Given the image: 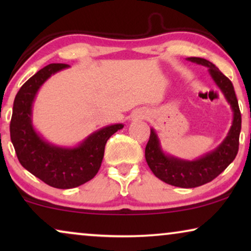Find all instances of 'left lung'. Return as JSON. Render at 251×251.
I'll return each mask as SVG.
<instances>
[{"mask_svg":"<svg viewBox=\"0 0 251 251\" xmlns=\"http://www.w3.org/2000/svg\"><path fill=\"white\" fill-rule=\"evenodd\" d=\"M187 59L209 68L211 77L231 105L233 122L227 136L217 149L193 161L181 160L164 154L159 137L154 129H151L150 139L145 149V159L150 169L164 183L183 188L201 186L221 175L238 154L241 131V113L232 82L209 60L199 57H190Z\"/></svg>","mask_w":251,"mask_h":251,"instance_id":"obj_1","label":"left lung"}]
</instances>
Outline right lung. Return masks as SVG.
<instances>
[{
	"label": "right lung",
	"mask_w": 251,
	"mask_h": 251,
	"mask_svg": "<svg viewBox=\"0 0 251 251\" xmlns=\"http://www.w3.org/2000/svg\"><path fill=\"white\" fill-rule=\"evenodd\" d=\"M66 64H50L28 78L13 101L10 137L22 166L44 183L56 188H73L91 180L97 175L109 137L123 125L107 126L88 136L80 145L60 147L48 143L32 125V107L44 82Z\"/></svg>",
	"instance_id": "add662e5"
}]
</instances>
